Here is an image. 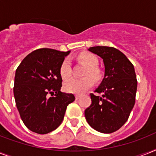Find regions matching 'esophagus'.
<instances>
[{
    "mask_svg": "<svg viewBox=\"0 0 156 156\" xmlns=\"http://www.w3.org/2000/svg\"><path fill=\"white\" fill-rule=\"evenodd\" d=\"M81 97V95H75V98H76V100H78L79 98Z\"/></svg>",
    "mask_w": 156,
    "mask_h": 156,
    "instance_id": "34e87169",
    "label": "esophagus"
}]
</instances>
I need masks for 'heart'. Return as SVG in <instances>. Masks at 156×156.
Instances as JSON below:
<instances>
[{
	"label": "heart",
	"mask_w": 156,
	"mask_h": 156,
	"mask_svg": "<svg viewBox=\"0 0 156 156\" xmlns=\"http://www.w3.org/2000/svg\"><path fill=\"white\" fill-rule=\"evenodd\" d=\"M78 61H82L87 68L86 69L83 75L86 76L83 78H70L64 83V90L69 93L81 94L93 86L94 80L98 81L101 78V72L97 68V56L90 52H82L78 56ZM60 75L63 79H68L71 76V64L69 58H65L60 66ZM93 78L91 79L90 77Z\"/></svg>",
	"instance_id": "heart-1"
}]
</instances>
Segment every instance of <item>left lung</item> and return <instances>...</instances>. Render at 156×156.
I'll return each instance as SVG.
<instances>
[{"label":"left lung","mask_w":156,"mask_h":156,"mask_svg":"<svg viewBox=\"0 0 156 156\" xmlns=\"http://www.w3.org/2000/svg\"><path fill=\"white\" fill-rule=\"evenodd\" d=\"M89 51L103 59L105 73L102 83L90 94L91 104L85 110L87 121L95 130L111 133L128 120L135 104L137 78L133 64L124 53L112 47L96 46Z\"/></svg>","instance_id":"1"}]
</instances>
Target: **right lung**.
Listing matches in <instances>:
<instances>
[{
	"label": "right lung",
	"instance_id": "1",
	"mask_svg": "<svg viewBox=\"0 0 156 156\" xmlns=\"http://www.w3.org/2000/svg\"><path fill=\"white\" fill-rule=\"evenodd\" d=\"M68 52L40 48L23 59L16 69L13 95L21 119L30 130L45 134L61 124L73 94L61 91L60 66Z\"/></svg>",
	"mask_w": 156,
	"mask_h": 156
}]
</instances>
